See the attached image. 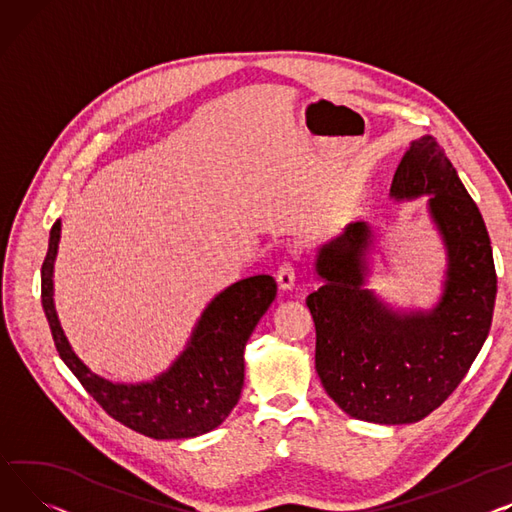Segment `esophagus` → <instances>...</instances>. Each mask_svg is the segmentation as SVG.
Instances as JSON below:
<instances>
[{"mask_svg": "<svg viewBox=\"0 0 512 512\" xmlns=\"http://www.w3.org/2000/svg\"><path fill=\"white\" fill-rule=\"evenodd\" d=\"M278 286L282 290H292L294 282H296V274H294V263L292 261H282V265L278 267V274H276Z\"/></svg>", "mask_w": 512, "mask_h": 512, "instance_id": "esophagus-1", "label": "esophagus"}]
</instances>
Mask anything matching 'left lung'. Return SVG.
<instances>
[{"mask_svg":"<svg viewBox=\"0 0 512 512\" xmlns=\"http://www.w3.org/2000/svg\"><path fill=\"white\" fill-rule=\"evenodd\" d=\"M430 195L445 241V292L432 311L399 313L364 288L370 226L352 222L317 253L323 286L306 306L317 331L315 368L342 410L374 424L426 418L463 381L492 325L496 269L475 201L432 135L412 142L395 170L391 197Z\"/></svg>","mask_w":512,"mask_h":512,"instance_id":"8db88e82","label":"left lung"}]
</instances>
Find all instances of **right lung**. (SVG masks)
<instances>
[{"instance_id": "obj_1", "label": "right lung", "mask_w": 512, "mask_h": 512, "mask_svg": "<svg viewBox=\"0 0 512 512\" xmlns=\"http://www.w3.org/2000/svg\"><path fill=\"white\" fill-rule=\"evenodd\" d=\"M61 222L49 234L41 267V300L59 358L111 418L144 436L193 438L218 428L241 397L245 346L259 319L274 302L271 276H253L220 292L203 311L185 352L150 383H111L90 372L67 344L53 304V263Z\"/></svg>"}]
</instances>
